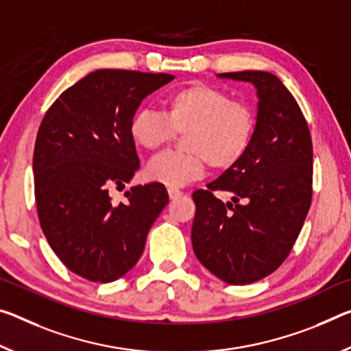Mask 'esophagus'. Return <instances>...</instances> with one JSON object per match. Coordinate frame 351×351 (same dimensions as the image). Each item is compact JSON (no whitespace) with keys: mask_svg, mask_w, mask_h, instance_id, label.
Listing matches in <instances>:
<instances>
[{"mask_svg":"<svg viewBox=\"0 0 351 351\" xmlns=\"http://www.w3.org/2000/svg\"><path fill=\"white\" fill-rule=\"evenodd\" d=\"M181 195H182V192L178 191V189H169V197H170V199H176V198H180Z\"/></svg>","mask_w":351,"mask_h":351,"instance_id":"34e87169","label":"esophagus"}]
</instances>
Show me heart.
Segmentation results:
<instances>
[{
    "instance_id": "heart-1",
    "label": "heart",
    "mask_w": 351,
    "mask_h": 351,
    "mask_svg": "<svg viewBox=\"0 0 351 351\" xmlns=\"http://www.w3.org/2000/svg\"><path fill=\"white\" fill-rule=\"evenodd\" d=\"M165 112L142 108L130 121V136L147 152L162 148L184 134L186 153H164L149 160L145 176L170 189L202 180L208 164L226 171L245 158L256 132V114L248 103L234 101L214 86L193 82L171 92Z\"/></svg>"
}]
</instances>
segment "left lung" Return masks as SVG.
<instances>
[{
  "label": "left lung",
  "instance_id": "1",
  "mask_svg": "<svg viewBox=\"0 0 351 351\" xmlns=\"http://www.w3.org/2000/svg\"><path fill=\"white\" fill-rule=\"evenodd\" d=\"M253 84L258 97L252 148L234 169L193 192L192 247L210 274L250 285L275 271L302 231L313 197V141L295 98L269 71L219 73ZM230 191L235 203L212 195ZM242 199L244 203L239 205Z\"/></svg>",
  "mask_w": 351,
  "mask_h": 351
}]
</instances>
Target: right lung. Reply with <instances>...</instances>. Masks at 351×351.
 Here are the masks:
<instances>
[{
    "label": "right lung",
    "mask_w": 351,
    "mask_h": 351,
    "mask_svg": "<svg viewBox=\"0 0 351 351\" xmlns=\"http://www.w3.org/2000/svg\"><path fill=\"white\" fill-rule=\"evenodd\" d=\"M175 76L97 70L53 103L38 128L32 171L38 220L58 258L86 280L112 282L137 264L169 193L159 182L132 186L141 160L130 121L149 93Z\"/></svg>",
    "instance_id": "1"
}]
</instances>
